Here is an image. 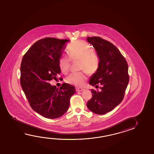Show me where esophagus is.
<instances>
[{
    "instance_id": "34e87169",
    "label": "esophagus",
    "mask_w": 154,
    "mask_h": 154,
    "mask_svg": "<svg viewBox=\"0 0 154 154\" xmlns=\"http://www.w3.org/2000/svg\"><path fill=\"white\" fill-rule=\"evenodd\" d=\"M84 90V88H76V91L78 92H82Z\"/></svg>"
}]
</instances>
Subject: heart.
<instances>
[{"mask_svg":"<svg viewBox=\"0 0 154 154\" xmlns=\"http://www.w3.org/2000/svg\"><path fill=\"white\" fill-rule=\"evenodd\" d=\"M69 57L62 56L59 59V67L64 74L70 69L71 60L80 61V69L92 75L97 72L100 66V58L94 49L88 43L84 41H75L68 46ZM87 76L84 72L72 73L66 78V82L69 84L81 87L85 85Z\"/></svg>","mask_w":154,"mask_h":154,"instance_id":"1","label":"heart"}]
</instances>
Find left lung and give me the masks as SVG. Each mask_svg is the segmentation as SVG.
Returning <instances> with one entry per match:
<instances>
[{
  "instance_id": "1",
  "label": "left lung",
  "mask_w": 154,
  "mask_h": 154,
  "mask_svg": "<svg viewBox=\"0 0 154 154\" xmlns=\"http://www.w3.org/2000/svg\"><path fill=\"white\" fill-rule=\"evenodd\" d=\"M100 58L97 72L91 76L89 84L102 85L101 91L92 89L91 99L87 103L91 111L104 115L111 111L123 100L129 82L128 64L118 48L99 37H88Z\"/></svg>"
}]
</instances>
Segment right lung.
<instances>
[{"label":"right lung","instance_id":"right-lung-1","mask_svg":"<svg viewBox=\"0 0 154 154\" xmlns=\"http://www.w3.org/2000/svg\"><path fill=\"white\" fill-rule=\"evenodd\" d=\"M68 39L47 37L35 43L23 56L20 84L33 109L45 118H59L68 111L70 98L75 93L72 85L60 88L49 81L60 74L59 59Z\"/></svg>","mask_w":154,"mask_h":154}]
</instances>
